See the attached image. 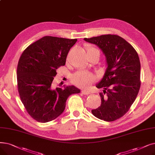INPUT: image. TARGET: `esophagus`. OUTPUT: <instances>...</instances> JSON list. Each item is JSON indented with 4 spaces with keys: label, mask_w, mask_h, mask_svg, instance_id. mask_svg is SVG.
I'll return each mask as SVG.
<instances>
[{
    "label": "esophagus",
    "mask_w": 155,
    "mask_h": 155,
    "mask_svg": "<svg viewBox=\"0 0 155 155\" xmlns=\"http://www.w3.org/2000/svg\"><path fill=\"white\" fill-rule=\"evenodd\" d=\"M82 93L83 94H84V95H88V94H90V92L89 91H88L87 90H82Z\"/></svg>",
    "instance_id": "34e87169"
}]
</instances>
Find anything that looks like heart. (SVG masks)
<instances>
[{"instance_id": "b5f03b06", "label": "heart", "mask_w": 155, "mask_h": 155, "mask_svg": "<svg viewBox=\"0 0 155 155\" xmlns=\"http://www.w3.org/2000/svg\"><path fill=\"white\" fill-rule=\"evenodd\" d=\"M96 50V49L95 48L91 46L87 47V52ZM95 76L89 72L85 71H79L74 74L71 78V80L72 82L76 85L86 88V87H89L90 84L95 80Z\"/></svg>"}]
</instances>
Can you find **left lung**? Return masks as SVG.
I'll return each mask as SVG.
<instances>
[{"label":"left lung","instance_id":"left-lung-1","mask_svg":"<svg viewBox=\"0 0 155 155\" xmlns=\"http://www.w3.org/2000/svg\"><path fill=\"white\" fill-rule=\"evenodd\" d=\"M87 42L96 45L106 57L107 68L96 84L101 99V106L92 110L100 120L112 122L129 111L138 94L140 63L136 51L125 39L116 35H103L90 38Z\"/></svg>","mask_w":155,"mask_h":155}]
</instances>
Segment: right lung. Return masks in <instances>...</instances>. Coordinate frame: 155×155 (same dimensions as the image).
<instances>
[{
  "label": "right lung",
  "instance_id": "1",
  "mask_svg": "<svg viewBox=\"0 0 155 155\" xmlns=\"http://www.w3.org/2000/svg\"><path fill=\"white\" fill-rule=\"evenodd\" d=\"M77 39L45 36L30 45L19 58L17 67L20 99L29 115L46 123L61 115L68 97L80 90L74 85L52 86L59 66ZM60 86V85H59Z\"/></svg>",
  "mask_w": 155,
  "mask_h": 155
}]
</instances>
